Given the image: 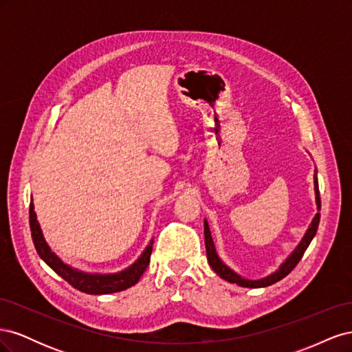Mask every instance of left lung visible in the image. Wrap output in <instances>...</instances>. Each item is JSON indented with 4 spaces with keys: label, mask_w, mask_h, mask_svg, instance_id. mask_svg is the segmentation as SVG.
Returning a JSON list of instances; mask_svg holds the SVG:
<instances>
[{
    "label": "left lung",
    "mask_w": 352,
    "mask_h": 352,
    "mask_svg": "<svg viewBox=\"0 0 352 352\" xmlns=\"http://www.w3.org/2000/svg\"><path fill=\"white\" fill-rule=\"evenodd\" d=\"M314 190H316L317 210H320V192H318V182H317L316 177H314ZM318 221H320V212H317V214L314 216L311 225H310V228L307 229L302 241L298 243V247L294 250V252L289 255V257L286 258V261L282 263L279 270H276L274 273L267 276V278H263L260 280H250V279H245V278H242V276H239L238 273L233 272L230 267H228V265L219 258V255H217L216 248H214V242H212V238H211V232H210V228H208V223H207V220H204V238H206L207 260H208V263L211 265V269L214 270L221 279H225V280H228L230 283H236V285L243 286V287H264V286H270V285H273L276 282H279L280 279H283L285 276L289 274L295 269V265L300 263V260L302 258L305 250L308 248V245H310V242L316 236V232H317V228H318Z\"/></svg>",
    "instance_id": "left-lung-1"
}]
</instances>
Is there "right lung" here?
Masks as SVG:
<instances>
[{"label":"right lung","mask_w":352,"mask_h":352,"mask_svg":"<svg viewBox=\"0 0 352 352\" xmlns=\"http://www.w3.org/2000/svg\"><path fill=\"white\" fill-rule=\"evenodd\" d=\"M29 223H30V232L34 245L39 254V257L44 260L50 267L54 270L63 279L69 282L74 289H78L85 294L91 295H102V294H113L127 289V287L133 286L141 279V276L146 270V265L150 264L151 251H153V241L145 248L142 255L138 258L131 267H127L123 272L113 273V274H91L79 272L76 269L70 267L66 263H63L57 255L51 251L48 243L42 235V230L39 223L36 220V214L34 210V202H30L29 207Z\"/></svg>","instance_id":"right-lung-1"}]
</instances>
